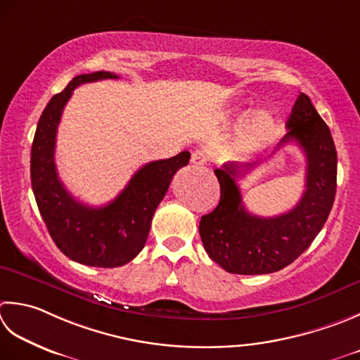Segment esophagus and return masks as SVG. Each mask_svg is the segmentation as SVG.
<instances>
[{"label": "esophagus", "instance_id": "esophagus-1", "mask_svg": "<svg viewBox=\"0 0 360 360\" xmlns=\"http://www.w3.org/2000/svg\"><path fill=\"white\" fill-rule=\"evenodd\" d=\"M190 160H192L193 165H206L209 160V156H207L206 150H195L192 153V159Z\"/></svg>", "mask_w": 360, "mask_h": 360}]
</instances>
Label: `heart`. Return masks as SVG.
<instances>
[{"mask_svg": "<svg viewBox=\"0 0 360 360\" xmlns=\"http://www.w3.org/2000/svg\"><path fill=\"white\" fill-rule=\"evenodd\" d=\"M278 131L276 118L269 110H260L251 117L246 124L245 145L248 148H259L269 143Z\"/></svg>", "mask_w": 360, "mask_h": 360, "instance_id": "heart-1", "label": "heart"}]
</instances>
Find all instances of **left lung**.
Here are the masks:
<instances>
[{
  "instance_id": "obj_1",
  "label": "left lung",
  "mask_w": 360,
  "mask_h": 360,
  "mask_svg": "<svg viewBox=\"0 0 360 360\" xmlns=\"http://www.w3.org/2000/svg\"><path fill=\"white\" fill-rule=\"evenodd\" d=\"M287 129L278 148L295 142L306 156V190L288 212L257 217L245 209L237 181L257 164L226 162L214 170L220 182V202L201 217L200 236L209 257L229 273L283 270L311 246L333 209L337 151L328 124L307 95L301 94L295 101Z\"/></svg>"
}]
</instances>
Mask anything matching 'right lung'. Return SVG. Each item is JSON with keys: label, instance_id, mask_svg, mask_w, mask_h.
Segmentation results:
<instances>
[{"label": "right lung", "instance_id": "add662e5", "mask_svg": "<svg viewBox=\"0 0 360 360\" xmlns=\"http://www.w3.org/2000/svg\"><path fill=\"white\" fill-rule=\"evenodd\" d=\"M115 77L110 72L73 77L46 104L31 148L32 192L49 236L67 257L101 269L128 264L143 250L153 215L174 173L190 160V153L182 151L170 159L150 162L137 170L114 201L103 207H91L73 198L63 187L54 164L62 110L77 86Z\"/></svg>", "mask_w": 360, "mask_h": 360}]
</instances>
